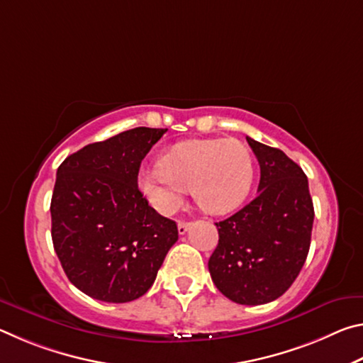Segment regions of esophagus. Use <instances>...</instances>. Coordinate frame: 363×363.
I'll return each mask as SVG.
<instances>
[{"label": "esophagus", "mask_w": 363, "mask_h": 363, "mask_svg": "<svg viewBox=\"0 0 363 363\" xmlns=\"http://www.w3.org/2000/svg\"><path fill=\"white\" fill-rule=\"evenodd\" d=\"M189 227H190V223H186V220H179V223H177V230H179V235H184V233L189 230Z\"/></svg>", "instance_id": "34e87169"}]
</instances>
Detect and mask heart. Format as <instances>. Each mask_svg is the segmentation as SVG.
Returning <instances> with one entry per match:
<instances>
[{
    "instance_id": "obj_1",
    "label": "heart",
    "mask_w": 363,
    "mask_h": 363,
    "mask_svg": "<svg viewBox=\"0 0 363 363\" xmlns=\"http://www.w3.org/2000/svg\"><path fill=\"white\" fill-rule=\"evenodd\" d=\"M160 167L144 169L139 187L155 210L173 214L192 189L201 210L227 214L240 206L253 184L255 164L238 139H194L171 147Z\"/></svg>"
}]
</instances>
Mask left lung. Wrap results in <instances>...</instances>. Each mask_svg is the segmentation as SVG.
Segmentation results:
<instances>
[{
  "label": "left lung",
  "mask_w": 363,
  "mask_h": 363,
  "mask_svg": "<svg viewBox=\"0 0 363 363\" xmlns=\"http://www.w3.org/2000/svg\"><path fill=\"white\" fill-rule=\"evenodd\" d=\"M247 140L261 168L257 195L216 223L219 242L208 269L225 298L259 306L280 298L303 269L314 205L304 171L291 158L251 138Z\"/></svg>",
  "instance_id": "left-lung-1"
}]
</instances>
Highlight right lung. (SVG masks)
I'll return each instance as SVG.
<instances>
[{"mask_svg":"<svg viewBox=\"0 0 363 363\" xmlns=\"http://www.w3.org/2000/svg\"><path fill=\"white\" fill-rule=\"evenodd\" d=\"M168 130L139 126L83 147L57 169L51 235L67 277L106 303H130L153 285L177 242L174 220L138 187L140 163Z\"/></svg>","mask_w":363,"mask_h":363,"instance_id":"1","label":"right lung"}]
</instances>
